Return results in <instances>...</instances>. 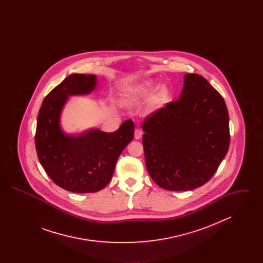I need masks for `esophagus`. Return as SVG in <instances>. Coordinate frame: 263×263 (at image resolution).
<instances>
[{
  "mask_svg": "<svg viewBox=\"0 0 263 263\" xmlns=\"http://www.w3.org/2000/svg\"><path fill=\"white\" fill-rule=\"evenodd\" d=\"M142 135H143L142 130L137 128V129L135 130V139H136V140H140V139L142 138Z\"/></svg>",
  "mask_w": 263,
  "mask_h": 263,
  "instance_id": "1",
  "label": "esophagus"
}]
</instances>
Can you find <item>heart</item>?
Returning a JSON list of instances; mask_svg holds the SVG:
<instances>
[{"mask_svg": "<svg viewBox=\"0 0 263 263\" xmlns=\"http://www.w3.org/2000/svg\"><path fill=\"white\" fill-rule=\"evenodd\" d=\"M151 88H152V83L148 82V83H146V84H144V85H142V86H140V87H138V88H134L133 90L129 91V92L127 93V96H126V100H127L128 102H130V103L137 102V101L142 100L143 98H145V97L148 95V92L150 91ZM165 92H166L165 88L163 87V86H160V87L158 88L157 97H158L159 99H161V98H163V96L165 95Z\"/></svg>", "mask_w": 263, "mask_h": 263, "instance_id": "obj_1", "label": "heart"}]
</instances>
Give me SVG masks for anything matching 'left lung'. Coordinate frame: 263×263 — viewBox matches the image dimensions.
<instances>
[{"instance_id":"left-lung-1","label":"left lung","mask_w":263,"mask_h":263,"mask_svg":"<svg viewBox=\"0 0 263 263\" xmlns=\"http://www.w3.org/2000/svg\"><path fill=\"white\" fill-rule=\"evenodd\" d=\"M142 129L147 171L166 190L200 187L216 173L229 150L225 100L197 74L184 76L178 100L151 113Z\"/></svg>"}]
</instances>
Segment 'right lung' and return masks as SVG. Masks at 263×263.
Returning a JSON list of instances; mask_svg holds the SVG:
<instances>
[{"mask_svg": "<svg viewBox=\"0 0 263 263\" xmlns=\"http://www.w3.org/2000/svg\"><path fill=\"white\" fill-rule=\"evenodd\" d=\"M97 84L96 75L72 74L46 96L38 113V160L58 186L75 193L105 187L120 154L134 138V122L130 119L111 133L100 129H89L80 135L63 131L60 117L69 97L88 95Z\"/></svg>", "mask_w": 263, "mask_h": 263, "instance_id": "right-lung-1", "label": "right lung"}]
</instances>
